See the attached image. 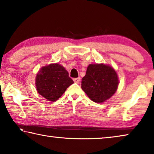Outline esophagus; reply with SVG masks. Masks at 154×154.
Returning a JSON list of instances; mask_svg holds the SVG:
<instances>
[{"mask_svg":"<svg viewBox=\"0 0 154 154\" xmlns=\"http://www.w3.org/2000/svg\"><path fill=\"white\" fill-rule=\"evenodd\" d=\"M73 81L75 83H78L79 82H80V77H77V78H74L73 79Z\"/></svg>","mask_w":154,"mask_h":154,"instance_id":"obj_1","label":"esophagus"}]
</instances>
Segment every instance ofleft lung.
<instances>
[{"mask_svg": "<svg viewBox=\"0 0 154 154\" xmlns=\"http://www.w3.org/2000/svg\"><path fill=\"white\" fill-rule=\"evenodd\" d=\"M118 86V77L111 66L90 64L82 78V88L94 102L103 103L113 96Z\"/></svg>", "mask_w": 154, "mask_h": 154, "instance_id": "8db88e82", "label": "left lung"}]
</instances>
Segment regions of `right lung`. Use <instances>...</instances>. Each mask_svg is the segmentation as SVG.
I'll return each mask as SVG.
<instances>
[{"label": "right lung", "instance_id": "add662e5", "mask_svg": "<svg viewBox=\"0 0 154 154\" xmlns=\"http://www.w3.org/2000/svg\"><path fill=\"white\" fill-rule=\"evenodd\" d=\"M73 83L66 70L57 63L43 67L36 77L37 92L47 100L52 102L61 97Z\"/></svg>", "mask_w": 154, "mask_h": 154}]
</instances>
